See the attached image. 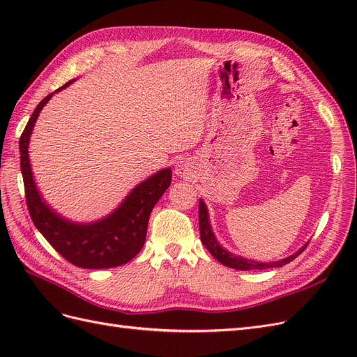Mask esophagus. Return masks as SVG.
<instances>
[{
    "mask_svg": "<svg viewBox=\"0 0 357 357\" xmlns=\"http://www.w3.org/2000/svg\"><path fill=\"white\" fill-rule=\"evenodd\" d=\"M192 172H193V169H192V165H190L189 160L180 159V160L177 162V165H176V174H177V176L189 178V177L192 176Z\"/></svg>",
    "mask_w": 357,
    "mask_h": 357,
    "instance_id": "1",
    "label": "esophagus"
}]
</instances>
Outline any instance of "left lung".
<instances>
[{
    "label": "left lung",
    "instance_id": "8db88e82",
    "mask_svg": "<svg viewBox=\"0 0 357 357\" xmlns=\"http://www.w3.org/2000/svg\"><path fill=\"white\" fill-rule=\"evenodd\" d=\"M199 235H201V241L205 245V248L218 259V261L228 266V268H234V269H240V271H252V269H266V268H280L289 262L294 261L295 257H298L302 252L305 250L307 244L299 248L296 253H294L289 257L282 259V261H275V262H256L252 261V259H245L241 256H235L232 253H229L228 250H225V248L218 243L215 240V236L211 231V226H210V220H208V210L205 207V204L202 199H199Z\"/></svg>",
    "mask_w": 357,
    "mask_h": 357
}]
</instances>
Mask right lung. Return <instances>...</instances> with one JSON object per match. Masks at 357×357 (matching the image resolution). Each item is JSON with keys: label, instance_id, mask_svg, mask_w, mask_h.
Returning <instances> with one entry per match:
<instances>
[{"label": "right lung", "instance_id": "1", "mask_svg": "<svg viewBox=\"0 0 357 357\" xmlns=\"http://www.w3.org/2000/svg\"><path fill=\"white\" fill-rule=\"evenodd\" d=\"M73 82L70 80L58 91L67 88ZM52 95L40 101L19 142L20 171L31 219L50 245L70 264L88 269L121 266L134 259L143 248L150 213L171 185V168L160 169L139 183L112 214L98 222L82 225L61 218L41 198L32 177L28 155L32 129Z\"/></svg>", "mask_w": 357, "mask_h": 357}]
</instances>
